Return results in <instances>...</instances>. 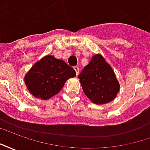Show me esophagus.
<instances>
[{"mask_svg":"<svg viewBox=\"0 0 150 150\" xmlns=\"http://www.w3.org/2000/svg\"><path fill=\"white\" fill-rule=\"evenodd\" d=\"M74 69H75V72H76V75H79V67L75 66V67H74Z\"/></svg>","mask_w":150,"mask_h":150,"instance_id":"obj_1","label":"esophagus"}]
</instances>
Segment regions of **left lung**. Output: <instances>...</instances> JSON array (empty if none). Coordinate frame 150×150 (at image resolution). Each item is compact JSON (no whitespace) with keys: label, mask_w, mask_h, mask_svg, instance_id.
Here are the masks:
<instances>
[{"label":"left lung","mask_w":150,"mask_h":150,"mask_svg":"<svg viewBox=\"0 0 150 150\" xmlns=\"http://www.w3.org/2000/svg\"><path fill=\"white\" fill-rule=\"evenodd\" d=\"M83 91L96 104L109 103L116 98L120 84L112 68L100 54H96L79 75Z\"/></svg>","instance_id":"8db88e82"}]
</instances>
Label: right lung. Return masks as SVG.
Returning <instances> with one entry per match:
<instances>
[{
    "instance_id": "add662e5",
    "label": "right lung",
    "mask_w": 150,
    "mask_h": 150,
    "mask_svg": "<svg viewBox=\"0 0 150 150\" xmlns=\"http://www.w3.org/2000/svg\"><path fill=\"white\" fill-rule=\"evenodd\" d=\"M76 75L63 60L46 55L34 64L25 76L28 90L34 97L48 100L63 88L66 81Z\"/></svg>"
}]
</instances>
